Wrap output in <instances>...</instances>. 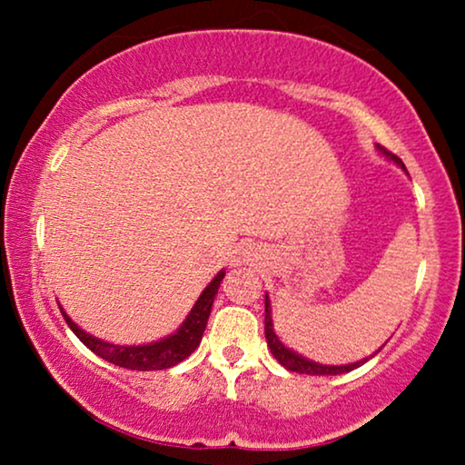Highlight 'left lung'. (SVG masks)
<instances>
[{"label": "left lung", "instance_id": "obj_1", "mask_svg": "<svg viewBox=\"0 0 465 465\" xmlns=\"http://www.w3.org/2000/svg\"><path fill=\"white\" fill-rule=\"evenodd\" d=\"M379 150L383 152L385 156H390L393 163H398L400 167L404 169V163L400 161V158L396 154H391L390 150L381 148ZM264 334H266V342H269L271 351L272 355H275V360L279 361V364L288 368V371L292 372H298V374H342V372H349L353 371V368H358L364 364V361L368 360H361V361H355V364H347V366H323V364H317V361H311V360H304L302 355H298L294 351H290L288 347L283 345L282 341L277 339V334L272 332V320H271V304H269V296L264 298ZM381 351V349H379Z\"/></svg>", "mask_w": 465, "mask_h": 465}]
</instances>
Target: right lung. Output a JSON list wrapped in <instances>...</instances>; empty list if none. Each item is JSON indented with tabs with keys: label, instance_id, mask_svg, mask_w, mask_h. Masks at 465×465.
Instances as JSON below:
<instances>
[{
	"label": "right lung",
	"instance_id": "1",
	"mask_svg": "<svg viewBox=\"0 0 465 465\" xmlns=\"http://www.w3.org/2000/svg\"><path fill=\"white\" fill-rule=\"evenodd\" d=\"M222 279H224V271L218 272V277L203 290V294L199 296V301H196L194 309L190 311L186 322L182 323V328L177 330L175 334H171L169 339L158 341L154 345H152V342L142 347L110 345V342H104L94 339L91 334L82 332V330L65 315V311H61V313L65 317L67 326L72 328V332L78 336L93 353H97L99 358L112 361V364H116L120 368H129V371H163V368L180 364L182 360H186L188 355L199 347Z\"/></svg>",
	"mask_w": 465,
	"mask_h": 465
}]
</instances>
